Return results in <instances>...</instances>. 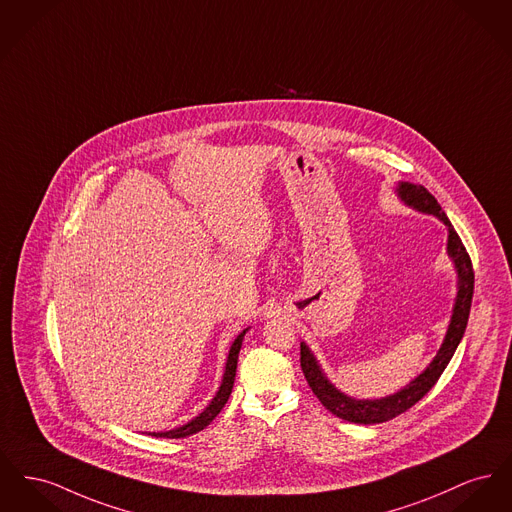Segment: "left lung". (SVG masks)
<instances>
[{
  "instance_id": "obj_1",
  "label": "left lung",
  "mask_w": 512,
  "mask_h": 512,
  "mask_svg": "<svg viewBox=\"0 0 512 512\" xmlns=\"http://www.w3.org/2000/svg\"><path fill=\"white\" fill-rule=\"evenodd\" d=\"M398 195L406 205L421 212L435 214L449 226L447 249H449V255L458 271V294H456L449 331H447L443 346L437 352L435 360L431 361L429 367L421 373L420 377H416L406 389L387 396V398H381V400H354V398L336 391L327 381V377L321 373L313 354L307 350L305 344H301V371H303L305 381L311 387V391L315 392V396L321 400V404L336 418L352 421V423H363V425L383 423V421L400 416L402 412L410 410L416 402H420L421 398L433 389V385L443 375L445 367L449 365L452 354L456 352V348L464 336L466 325H468L472 296H474V267H472L470 255L460 240V236L452 228L451 220L447 218V214L437 203V199L423 185H414V183H400Z\"/></svg>"
}]
</instances>
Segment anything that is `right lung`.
<instances>
[{
  "instance_id": "1",
  "label": "right lung",
  "mask_w": 512,
  "mask_h": 512,
  "mask_svg": "<svg viewBox=\"0 0 512 512\" xmlns=\"http://www.w3.org/2000/svg\"><path fill=\"white\" fill-rule=\"evenodd\" d=\"M245 336V331L241 332L240 336L234 340L232 348H230V354H228V361H226V371H224V379H222V385L216 392V396L212 398L211 404L205 408L203 414H199L195 420L176 427L172 431H162V433H149L152 437H166V439H181V437H189L201 429H205L209 423H211L220 410L224 408V404L228 402L232 389H234V379H236V367H238V354H240L241 340Z\"/></svg>"
}]
</instances>
